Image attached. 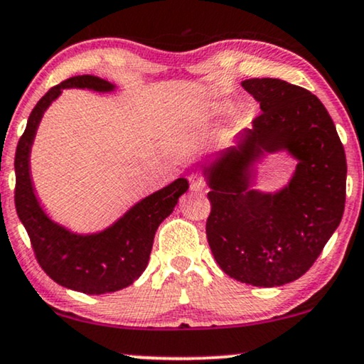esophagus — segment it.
I'll return each instance as SVG.
<instances>
[{"instance_id":"esophagus-1","label":"esophagus","mask_w":364,"mask_h":364,"mask_svg":"<svg viewBox=\"0 0 364 364\" xmlns=\"http://www.w3.org/2000/svg\"><path fill=\"white\" fill-rule=\"evenodd\" d=\"M191 188L196 192H202L205 188V178L202 176H192L191 177Z\"/></svg>"}]
</instances>
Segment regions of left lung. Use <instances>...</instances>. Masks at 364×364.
I'll use <instances>...</instances> for the list:
<instances>
[{
  "label": "left lung",
  "instance_id": "1",
  "mask_svg": "<svg viewBox=\"0 0 364 364\" xmlns=\"http://www.w3.org/2000/svg\"><path fill=\"white\" fill-rule=\"evenodd\" d=\"M262 113L204 167L212 210L205 232L225 274L274 287L299 279L338 229L346 199V155L319 98L277 78L240 83ZM287 151L296 160L286 186L252 188L253 165Z\"/></svg>",
  "mask_w": 364,
  "mask_h": 364
}]
</instances>
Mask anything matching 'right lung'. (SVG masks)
Instances as JSON below:
<instances>
[{
    "instance_id": "add662e5",
    "label": "right lung",
    "mask_w": 364,
    "mask_h": 364,
    "mask_svg": "<svg viewBox=\"0 0 364 364\" xmlns=\"http://www.w3.org/2000/svg\"><path fill=\"white\" fill-rule=\"evenodd\" d=\"M67 88L110 93L115 92L117 85L93 75H80L50 88L36 103L16 147L15 205L30 235L36 261L51 279L85 294H107L134 284L145 271L155 232L165 217L172 214L178 197L187 192L188 182L181 177L144 197L115 223L98 232H73L55 223L38 200L30 155L45 112Z\"/></svg>"
}]
</instances>
